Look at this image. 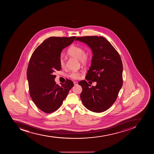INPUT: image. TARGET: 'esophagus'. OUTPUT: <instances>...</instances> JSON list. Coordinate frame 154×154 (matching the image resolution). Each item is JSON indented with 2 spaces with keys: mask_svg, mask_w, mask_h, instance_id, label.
<instances>
[{
  "mask_svg": "<svg viewBox=\"0 0 154 154\" xmlns=\"http://www.w3.org/2000/svg\"><path fill=\"white\" fill-rule=\"evenodd\" d=\"M73 83L74 85H77L78 84V82H76V81H74Z\"/></svg>",
  "mask_w": 154,
  "mask_h": 154,
  "instance_id": "esophagus-1",
  "label": "esophagus"
}]
</instances>
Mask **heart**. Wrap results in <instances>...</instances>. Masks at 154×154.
Returning <instances> with one entry per match:
<instances>
[{"mask_svg": "<svg viewBox=\"0 0 154 154\" xmlns=\"http://www.w3.org/2000/svg\"><path fill=\"white\" fill-rule=\"evenodd\" d=\"M70 56L79 59V61L82 64H85L89 60V54L88 52H84V49L80 46L73 45L71 46L67 52ZM60 64L61 68H64L66 66V62L63 56L60 59ZM80 73L79 72L73 71L69 74V77L73 79H77L79 77Z\"/></svg>", "mask_w": 154, "mask_h": 154, "instance_id": "heart-1", "label": "heart"}]
</instances>
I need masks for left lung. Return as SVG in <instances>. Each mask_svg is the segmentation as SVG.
<instances>
[{"label":"left lung","instance_id":"left-lung-1","mask_svg":"<svg viewBox=\"0 0 154 154\" xmlns=\"http://www.w3.org/2000/svg\"><path fill=\"white\" fill-rule=\"evenodd\" d=\"M93 51L91 66L86 75L88 81L97 82L95 86L85 80L78 83L82 87L80 98L89 110L100 113L109 109L117 99L122 86V63L120 54L109 41L102 36L77 37Z\"/></svg>","mask_w":154,"mask_h":154}]
</instances>
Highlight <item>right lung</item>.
<instances>
[{"instance_id":"add662e5","label":"right lung","mask_w":154,"mask_h":154,"mask_svg":"<svg viewBox=\"0 0 154 154\" xmlns=\"http://www.w3.org/2000/svg\"><path fill=\"white\" fill-rule=\"evenodd\" d=\"M76 36L51 37L45 40L32 54L27 69L29 94L37 107L45 113H52L63 104L74 86L67 79L61 86L56 84L54 72L60 71V53Z\"/></svg>"}]
</instances>
